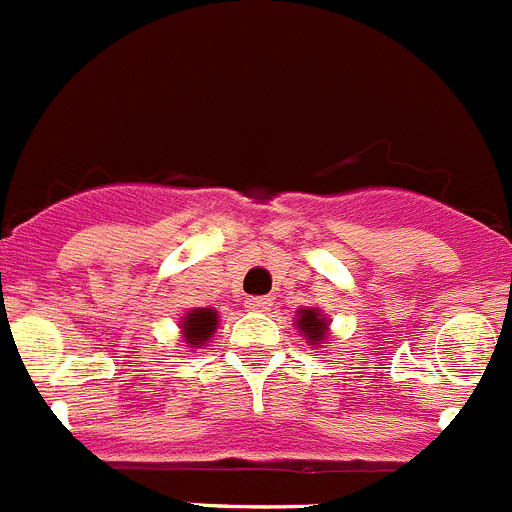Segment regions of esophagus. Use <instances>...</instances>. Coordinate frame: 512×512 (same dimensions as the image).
Segmentation results:
<instances>
[{
  "label": "esophagus",
  "instance_id": "1",
  "mask_svg": "<svg viewBox=\"0 0 512 512\" xmlns=\"http://www.w3.org/2000/svg\"><path fill=\"white\" fill-rule=\"evenodd\" d=\"M246 307L253 312H266L271 307V300L269 297H248Z\"/></svg>",
  "mask_w": 512,
  "mask_h": 512
}]
</instances>
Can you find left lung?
I'll return each mask as SVG.
<instances>
[{"label": "left lung", "instance_id": "8db88e82", "mask_svg": "<svg viewBox=\"0 0 512 512\" xmlns=\"http://www.w3.org/2000/svg\"><path fill=\"white\" fill-rule=\"evenodd\" d=\"M295 328L300 330V336L312 348H320V343L330 338V320L325 318L318 307H300L295 318Z\"/></svg>", "mask_w": 512, "mask_h": 512}]
</instances>
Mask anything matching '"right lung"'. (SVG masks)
<instances>
[{
    "instance_id": "add662e5",
    "label": "right lung",
    "mask_w": 512,
    "mask_h": 512,
    "mask_svg": "<svg viewBox=\"0 0 512 512\" xmlns=\"http://www.w3.org/2000/svg\"><path fill=\"white\" fill-rule=\"evenodd\" d=\"M217 323H220V315L212 307H192L182 315L179 320V333H182V341L187 343V348H202L212 341L215 336Z\"/></svg>"
}]
</instances>
